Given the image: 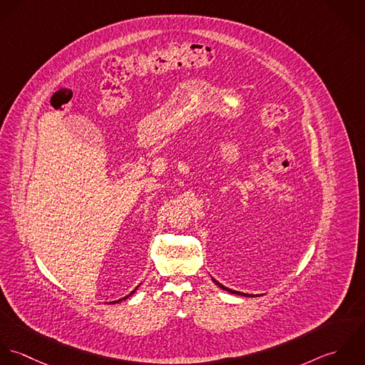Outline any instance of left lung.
<instances>
[{
  "mask_svg": "<svg viewBox=\"0 0 365 365\" xmlns=\"http://www.w3.org/2000/svg\"><path fill=\"white\" fill-rule=\"evenodd\" d=\"M213 282L216 284V285H219L220 288L221 289H224V291L230 292V293H234V294H241V296H248L247 293H242V292H237V291H232V289H228V288H225V287H222L220 282H217L216 279H213ZM252 296H255V294H252Z\"/></svg>",
  "mask_w": 365,
  "mask_h": 365,
  "instance_id": "left-lung-1",
  "label": "left lung"
}]
</instances>
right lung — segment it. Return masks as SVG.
I'll return each mask as SVG.
<instances>
[{
  "label": "right lung",
  "mask_w": 365,
  "mask_h": 365,
  "mask_svg": "<svg viewBox=\"0 0 365 365\" xmlns=\"http://www.w3.org/2000/svg\"><path fill=\"white\" fill-rule=\"evenodd\" d=\"M137 291V288H135V289H134V291L131 292V293H130V294H127V296H125V297H123V299H118V300H115V302H113V303H117V302H121V300H125V299H127V297H130V296H131V294H133V293H134V292Z\"/></svg>",
  "instance_id": "1"
}]
</instances>
